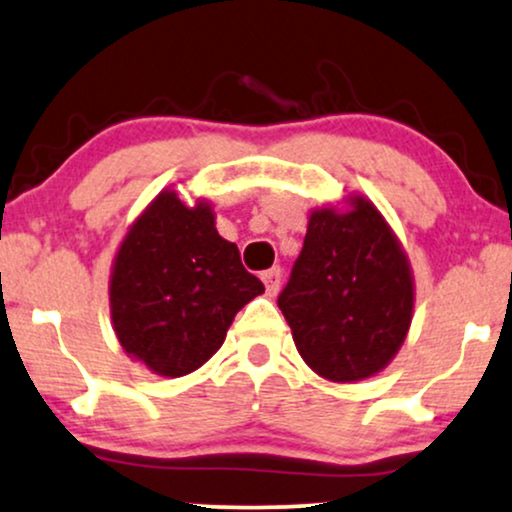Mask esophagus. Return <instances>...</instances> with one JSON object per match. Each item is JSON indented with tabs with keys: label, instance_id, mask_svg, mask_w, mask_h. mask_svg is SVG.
<instances>
[{
	"label": "esophagus",
	"instance_id": "1",
	"mask_svg": "<svg viewBox=\"0 0 512 512\" xmlns=\"http://www.w3.org/2000/svg\"><path fill=\"white\" fill-rule=\"evenodd\" d=\"M261 280H263V285H266V292L270 294V297H275V294H278V290H280L282 270L280 268H270L261 275Z\"/></svg>",
	"mask_w": 512,
	"mask_h": 512
}]
</instances>
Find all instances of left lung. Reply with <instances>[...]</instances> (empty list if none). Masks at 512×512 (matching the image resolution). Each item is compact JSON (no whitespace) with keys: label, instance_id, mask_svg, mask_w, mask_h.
Returning a JSON list of instances; mask_svg holds the SVG:
<instances>
[{"label":"left lung","instance_id":"8db88e82","mask_svg":"<svg viewBox=\"0 0 512 512\" xmlns=\"http://www.w3.org/2000/svg\"><path fill=\"white\" fill-rule=\"evenodd\" d=\"M350 210H314L278 306L294 345L318 376L350 383L378 374L412 323L405 251L364 196Z\"/></svg>","mask_w":512,"mask_h":512}]
</instances>
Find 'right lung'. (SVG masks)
I'll return each mask as SVG.
<instances>
[{
	"instance_id": "obj_1",
	"label": "right lung",
	"mask_w": 512,
	"mask_h": 512,
	"mask_svg": "<svg viewBox=\"0 0 512 512\" xmlns=\"http://www.w3.org/2000/svg\"><path fill=\"white\" fill-rule=\"evenodd\" d=\"M263 292L206 201L162 191L126 232L112 266L114 333L158 376H186L220 350L234 316Z\"/></svg>"
}]
</instances>
